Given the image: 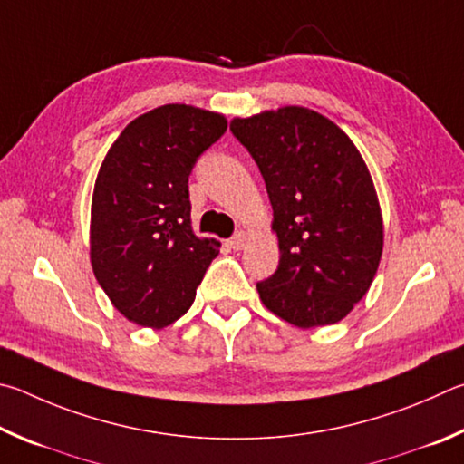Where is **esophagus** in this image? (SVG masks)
Segmentation results:
<instances>
[{
  "mask_svg": "<svg viewBox=\"0 0 464 464\" xmlns=\"http://www.w3.org/2000/svg\"><path fill=\"white\" fill-rule=\"evenodd\" d=\"M246 232H237L234 234V237L230 238V242H227V245H230V248H234V250H242L245 248V245H246Z\"/></svg>",
  "mask_w": 464,
  "mask_h": 464,
  "instance_id": "obj_1",
  "label": "esophagus"
}]
</instances>
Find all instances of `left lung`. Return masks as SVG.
<instances>
[{"mask_svg": "<svg viewBox=\"0 0 464 464\" xmlns=\"http://www.w3.org/2000/svg\"><path fill=\"white\" fill-rule=\"evenodd\" d=\"M273 206L279 266L256 283L266 310L297 328L346 318L383 253V218L361 152L322 113L287 105L234 118Z\"/></svg>", "mask_w": 464, "mask_h": 464, "instance_id": "obj_1", "label": "left lung"}]
</instances>
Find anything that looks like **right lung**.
Returning <instances> with one entry per match:
<instances>
[{
    "label": "right lung",
    "instance_id": "right-lung-1",
    "mask_svg": "<svg viewBox=\"0 0 464 464\" xmlns=\"http://www.w3.org/2000/svg\"><path fill=\"white\" fill-rule=\"evenodd\" d=\"M216 111L169 103L121 130L105 154L92 201V266L116 310L165 328L189 310L219 242L191 227L189 175L226 132Z\"/></svg>",
    "mask_w": 464,
    "mask_h": 464
}]
</instances>
